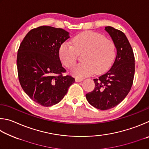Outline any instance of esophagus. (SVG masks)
I'll use <instances>...</instances> for the list:
<instances>
[{"instance_id": "obj_1", "label": "esophagus", "mask_w": 149, "mask_h": 149, "mask_svg": "<svg viewBox=\"0 0 149 149\" xmlns=\"http://www.w3.org/2000/svg\"><path fill=\"white\" fill-rule=\"evenodd\" d=\"M82 79H80V78H76L75 79V81H76L77 82H81L82 81Z\"/></svg>"}]
</instances>
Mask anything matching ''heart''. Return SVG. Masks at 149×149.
Wrapping results in <instances>:
<instances>
[{
    "label": "heart",
    "instance_id": "b5f03b06",
    "mask_svg": "<svg viewBox=\"0 0 149 149\" xmlns=\"http://www.w3.org/2000/svg\"><path fill=\"white\" fill-rule=\"evenodd\" d=\"M72 43V45L69 42H63L59 48V56L63 65L71 68L76 63L78 55L82 54L83 63L71 70L72 74L78 78L106 71L116 56L115 43L101 33L84 31L75 36Z\"/></svg>",
    "mask_w": 149,
    "mask_h": 149
}]
</instances>
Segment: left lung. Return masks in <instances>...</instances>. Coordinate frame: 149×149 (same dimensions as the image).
<instances>
[{"instance_id":"obj_1","label":"left lung","mask_w":149,"mask_h":149,"mask_svg":"<svg viewBox=\"0 0 149 149\" xmlns=\"http://www.w3.org/2000/svg\"><path fill=\"white\" fill-rule=\"evenodd\" d=\"M105 29L115 43V61L107 72L93 79L94 90L86 94L91 105L102 111L113 108L124 100L131 90L135 73L134 52L126 36L110 26Z\"/></svg>"}]
</instances>
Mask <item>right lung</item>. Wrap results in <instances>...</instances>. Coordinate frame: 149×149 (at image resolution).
<instances>
[{"label": "right lung", "mask_w": 149, "mask_h": 149, "mask_svg": "<svg viewBox=\"0 0 149 149\" xmlns=\"http://www.w3.org/2000/svg\"><path fill=\"white\" fill-rule=\"evenodd\" d=\"M61 28L40 26L23 38L17 51V67L21 86L31 100L44 107L58 103L75 82L62 67L61 44L69 38Z\"/></svg>", "instance_id": "right-lung-1"}]
</instances>
